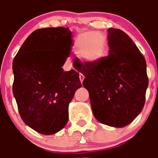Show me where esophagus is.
Listing matches in <instances>:
<instances>
[{"label":"esophagus","instance_id":"esophagus-1","mask_svg":"<svg viewBox=\"0 0 158 158\" xmlns=\"http://www.w3.org/2000/svg\"><path fill=\"white\" fill-rule=\"evenodd\" d=\"M84 79H85V76H84L82 74H79V79H80L81 82H83Z\"/></svg>","mask_w":158,"mask_h":158}]
</instances>
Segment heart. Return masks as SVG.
I'll use <instances>...</instances> for the list:
<instances>
[{
  "label": "heart",
  "mask_w": 158,
  "mask_h": 158,
  "mask_svg": "<svg viewBox=\"0 0 158 158\" xmlns=\"http://www.w3.org/2000/svg\"><path fill=\"white\" fill-rule=\"evenodd\" d=\"M106 39L98 32L81 33L76 40V49L82 57L89 63H95L102 58L105 52Z\"/></svg>",
  "instance_id": "1"
}]
</instances>
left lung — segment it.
<instances>
[{"label":"left lung","mask_w":158,"mask_h":158,"mask_svg":"<svg viewBox=\"0 0 158 158\" xmlns=\"http://www.w3.org/2000/svg\"><path fill=\"white\" fill-rule=\"evenodd\" d=\"M109 56L87 63L79 72L88 90L92 112L114 128L129 125L142 111L148 86L147 65L135 43L122 30H108ZM77 64L82 63L77 60Z\"/></svg>","instance_id":"left-lung-1"}]
</instances>
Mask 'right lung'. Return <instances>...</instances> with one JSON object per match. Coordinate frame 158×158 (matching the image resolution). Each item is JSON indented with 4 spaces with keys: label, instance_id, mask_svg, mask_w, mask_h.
<instances>
[{
    "label": "right lung",
    "instance_id": "right-lung-1",
    "mask_svg": "<svg viewBox=\"0 0 158 158\" xmlns=\"http://www.w3.org/2000/svg\"><path fill=\"white\" fill-rule=\"evenodd\" d=\"M71 36L69 27L35 30L13 61V93L20 117L43 135H53L66 126L70 102L82 86L77 72L62 68L69 53Z\"/></svg>",
    "mask_w": 158,
    "mask_h": 158
}]
</instances>
